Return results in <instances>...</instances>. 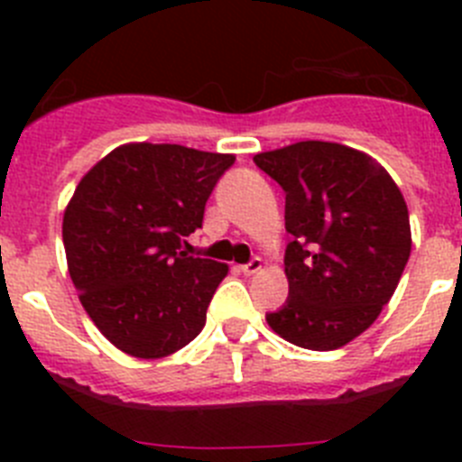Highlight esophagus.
Returning <instances> with one entry per match:
<instances>
[{
	"label": "esophagus",
	"instance_id": "34e87169",
	"mask_svg": "<svg viewBox=\"0 0 462 462\" xmlns=\"http://www.w3.org/2000/svg\"><path fill=\"white\" fill-rule=\"evenodd\" d=\"M261 266H263V263H261V259L259 256H254V259H250L247 263H243V266H240V271H243L245 275H254V273L261 271Z\"/></svg>",
	"mask_w": 462,
	"mask_h": 462
}]
</instances>
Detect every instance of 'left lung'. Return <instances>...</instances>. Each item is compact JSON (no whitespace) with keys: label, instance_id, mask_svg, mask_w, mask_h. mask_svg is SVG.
Returning <instances> with one entry per match:
<instances>
[{"label":"left lung","instance_id":"obj_1","mask_svg":"<svg viewBox=\"0 0 462 462\" xmlns=\"http://www.w3.org/2000/svg\"><path fill=\"white\" fill-rule=\"evenodd\" d=\"M284 189L289 298L266 321L303 349L330 352L374 324L411 252L407 203L386 169L340 143L254 154Z\"/></svg>","mask_w":462,"mask_h":462}]
</instances>
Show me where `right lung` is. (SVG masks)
I'll list each match as a JSON object with an SVG mask.
<instances>
[{"mask_svg":"<svg viewBox=\"0 0 462 462\" xmlns=\"http://www.w3.org/2000/svg\"><path fill=\"white\" fill-rule=\"evenodd\" d=\"M234 162L171 143H129L73 191L62 224L69 275L94 326L129 356H169L206 326L228 266L180 250Z\"/></svg>","mask_w":462,"mask_h":462,"instance_id":"right-lung-1","label":"right lung"}]
</instances>
